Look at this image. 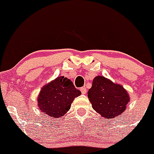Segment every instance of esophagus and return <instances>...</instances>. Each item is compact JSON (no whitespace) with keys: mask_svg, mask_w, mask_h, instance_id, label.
<instances>
[{"mask_svg":"<svg viewBox=\"0 0 154 154\" xmlns=\"http://www.w3.org/2000/svg\"><path fill=\"white\" fill-rule=\"evenodd\" d=\"M80 90H81V93H82V94H86V92H87V90H86V87H82L80 89Z\"/></svg>","mask_w":154,"mask_h":154,"instance_id":"34e87169","label":"esophagus"}]
</instances>
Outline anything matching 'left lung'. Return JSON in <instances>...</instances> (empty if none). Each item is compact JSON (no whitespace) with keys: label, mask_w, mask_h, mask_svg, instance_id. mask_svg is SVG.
<instances>
[{"label":"left lung","mask_w":154,"mask_h":154,"mask_svg":"<svg viewBox=\"0 0 154 154\" xmlns=\"http://www.w3.org/2000/svg\"><path fill=\"white\" fill-rule=\"evenodd\" d=\"M88 98L93 108L107 118L122 115L129 102L128 93L123 86L100 75L93 79L92 87L88 91Z\"/></svg>","instance_id":"1"}]
</instances>
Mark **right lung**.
<instances>
[{"mask_svg":"<svg viewBox=\"0 0 154 154\" xmlns=\"http://www.w3.org/2000/svg\"><path fill=\"white\" fill-rule=\"evenodd\" d=\"M80 95L81 92L70 79L59 76L42 88L37 98L38 107L52 118H61L69 111L75 98Z\"/></svg>","mask_w":154,"mask_h":154,"instance_id":"1","label":"right lung"}]
</instances>
